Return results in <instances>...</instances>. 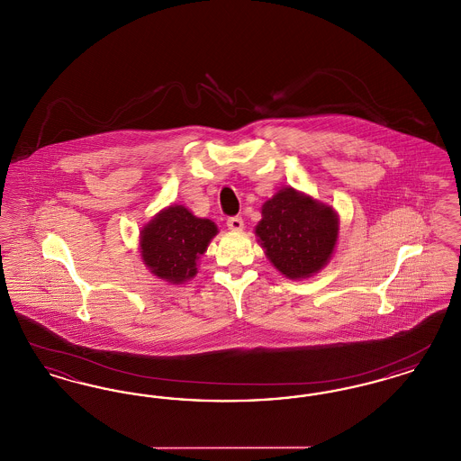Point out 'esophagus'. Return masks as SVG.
<instances>
[{
    "mask_svg": "<svg viewBox=\"0 0 461 461\" xmlns=\"http://www.w3.org/2000/svg\"><path fill=\"white\" fill-rule=\"evenodd\" d=\"M226 224H228V228H230L231 231H241V230H243V220H241V218H239V216L228 218V221H226Z\"/></svg>",
    "mask_w": 461,
    "mask_h": 461,
    "instance_id": "1",
    "label": "esophagus"
}]
</instances>
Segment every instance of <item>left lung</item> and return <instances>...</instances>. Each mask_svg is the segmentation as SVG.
<instances>
[{
	"label": "left lung",
	"mask_w": 461,
	"mask_h": 461,
	"mask_svg": "<svg viewBox=\"0 0 461 461\" xmlns=\"http://www.w3.org/2000/svg\"><path fill=\"white\" fill-rule=\"evenodd\" d=\"M256 235L282 275L303 280L329 264L339 239V216L331 205L288 186L264 202Z\"/></svg>",
	"instance_id": "1"
}]
</instances>
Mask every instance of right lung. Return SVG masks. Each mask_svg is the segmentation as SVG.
I'll return each instance as SVG.
<instances>
[{
  "mask_svg": "<svg viewBox=\"0 0 461 461\" xmlns=\"http://www.w3.org/2000/svg\"><path fill=\"white\" fill-rule=\"evenodd\" d=\"M218 235L211 220L194 216L183 205H169L140 231V252L157 278L181 285L197 275L198 258Z\"/></svg>",
  "mask_w": 461,
  "mask_h": 461,
  "instance_id": "right-lung-1",
  "label": "right lung"
}]
</instances>
